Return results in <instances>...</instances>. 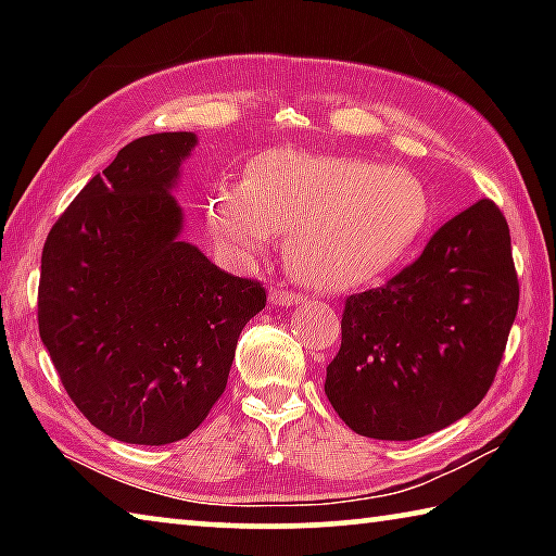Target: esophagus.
<instances>
[{
	"instance_id": "esophagus-1",
	"label": "esophagus",
	"mask_w": 556,
	"mask_h": 556,
	"mask_svg": "<svg viewBox=\"0 0 556 556\" xmlns=\"http://www.w3.org/2000/svg\"><path fill=\"white\" fill-rule=\"evenodd\" d=\"M301 299H304V296L291 294V291H287V289H271L269 291V301H271V304H277V306H294V304H299Z\"/></svg>"
}]
</instances>
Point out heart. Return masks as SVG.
<instances>
[{
  "label": "heart",
  "mask_w": 556,
  "mask_h": 556,
  "mask_svg": "<svg viewBox=\"0 0 556 556\" xmlns=\"http://www.w3.org/2000/svg\"><path fill=\"white\" fill-rule=\"evenodd\" d=\"M431 203L407 168L275 147L250 159L238 188L220 186L205 223L225 255L252 262L287 232L289 275L314 291H343L390 271L425 235Z\"/></svg>",
  "instance_id": "b5f03b06"
}]
</instances>
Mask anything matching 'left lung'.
Wrapping results in <instances>:
<instances>
[{"instance_id": "8db88e82", "label": "left lung", "mask_w": 556, "mask_h": 556, "mask_svg": "<svg viewBox=\"0 0 556 556\" xmlns=\"http://www.w3.org/2000/svg\"><path fill=\"white\" fill-rule=\"evenodd\" d=\"M517 301L510 230L481 199L441 225L414 265L345 301L328 402L370 439L409 441L454 425L491 388Z\"/></svg>"}]
</instances>
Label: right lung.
<instances>
[{"label": "right lung", "mask_w": 556, "mask_h": 556, "mask_svg": "<svg viewBox=\"0 0 556 556\" xmlns=\"http://www.w3.org/2000/svg\"><path fill=\"white\" fill-rule=\"evenodd\" d=\"M193 131L122 147L43 244L39 333L92 427L125 444L186 439L228 384L260 281L232 277L181 238L174 199Z\"/></svg>", "instance_id": "right-lung-1"}]
</instances>
